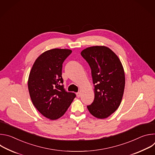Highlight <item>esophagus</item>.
I'll return each mask as SVG.
<instances>
[{
	"instance_id": "esophagus-1",
	"label": "esophagus",
	"mask_w": 155,
	"mask_h": 155,
	"mask_svg": "<svg viewBox=\"0 0 155 155\" xmlns=\"http://www.w3.org/2000/svg\"><path fill=\"white\" fill-rule=\"evenodd\" d=\"M76 95H77V97H80L81 94H80V92H78V93H76Z\"/></svg>"
}]
</instances>
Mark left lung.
<instances>
[{
    "label": "left lung",
    "instance_id": "1",
    "mask_svg": "<svg viewBox=\"0 0 155 155\" xmlns=\"http://www.w3.org/2000/svg\"><path fill=\"white\" fill-rule=\"evenodd\" d=\"M81 55L89 64L94 84V99L87 105L90 114L104 119L120 106L124 90L125 75L117 55L105 46L86 48Z\"/></svg>",
    "mask_w": 155,
    "mask_h": 155
}]
</instances>
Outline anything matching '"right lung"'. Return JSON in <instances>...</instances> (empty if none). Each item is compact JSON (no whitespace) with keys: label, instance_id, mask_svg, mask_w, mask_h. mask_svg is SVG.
<instances>
[{"label":"right lung","instance_id":"obj_1","mask_svg":"<svg viewBox=\"0 0 155 155\" xmlns=\"http://www.w3.org/2000/svg\"><path fill=\"white\" fill-rule=\"evenodd\" d=\"M71 53L59 48L45 51L37 58L29 75L31 101L38 111L51 120L61 118L76 97L65 91L62 84V63Z\"/></svg>","mask_w":155,"mask_h":155}]
</instances>
